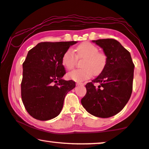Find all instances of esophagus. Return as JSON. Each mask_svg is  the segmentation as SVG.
<instances>
[{
  "label": "esophagus",
  "instance_id": "34e87169",
  "mask_svg": "<svg viewBox=\"0 0 149 149\" xmlns=\"http://www.w3.org/2000/svg\"><path fill=\"white\" fill-rule=\"evenodd\" d=\"M76 85H84V83H77Z\"/></svg>",
  "mask_w": 149,
  "mask_h": 149
}]
</instances>
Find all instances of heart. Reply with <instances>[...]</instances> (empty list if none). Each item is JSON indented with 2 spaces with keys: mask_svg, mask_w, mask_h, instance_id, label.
<instances>
[{
  "mask_svg": "<svg viewBox=\"0 0 149 149\" xmlns=\"http://www.w3.org/2000/svg\"><path fill=\"white\" fill-rule=\"evenodd\" d=\"M69 49L64 53L62 58V65L68 70L74 68L77 59H85L83 69L69 72L67 77L76 82H82L91 78L93 75H99L103 72L107 63V56L99 52L98 48L90 42H86L79 45L74 50Z\"/></svg>",
  "mask_w": 149,
  "mask_h": 149,
  "instance_id": "heart-1",
  "label": "heart"
}]
</instances>
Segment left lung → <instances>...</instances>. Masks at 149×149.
I'll use <instances>...</instances> for the list:
<instances>
[{
    "mask_svg": "<svg viewBox=\"0 0 149 149\" xmlns=\"http://www.w3.org/2000/svg\"><path fill=\"white\" fill-rule=\"evenodd\" d=\"M93 42L102 49L107 63L103 72L85 85L87 93L81 104L91 115L109 118L119 113L131 97L134 64L130 53L117 40ZM95 82L99 83L98 86H95Z\"/></svg>",
    "mask_w": 149,
    "mask_h": 149,
    "instance_id": "1",
    "label": "left lung"
}]
</instances>
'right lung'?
I'll use <instances>...</instances> for the list:
<instances>
[{"label": "right lung", "mask_w": 149, "mask_h": 149, "mask_svg": "<svg viewBox=\"0 0 149 149\" xmlns=\"http://www.w3.org/2000/svg\"><path fill=\"white\" fill-rule=\"evenodd\" d=\"M77 41L42 42L28 53L23 63L22 100L30 115L40 121L57 117L64 97L75 87V82L65 81L63 55Z\"/></svg>", "instance_id": "right-lung-1"}]
</instances>
